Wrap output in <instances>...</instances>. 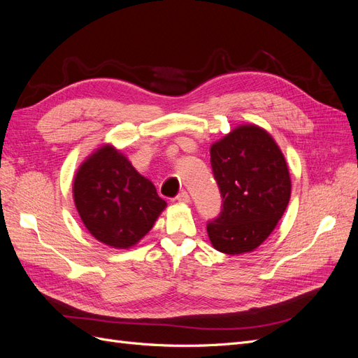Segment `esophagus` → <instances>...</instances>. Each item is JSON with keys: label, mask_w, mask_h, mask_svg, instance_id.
Here are the masks:
<instances>
[{"label": "esophagus", "mask_w": 358, "mask_h": 358, "mask_svg": "<svg viewBox=\"0 0 358 358\" xmlns=\"http://www.w3.org/2000/svg\"><path fill=\"white\" fill-rule=\"evenodd\" d=\"M176 200H178L179 203H189V196H188V192H187V191H182V192H179L178 196H176Z\"/></svg>", "instance_id": "obj_1"}]
</instances>
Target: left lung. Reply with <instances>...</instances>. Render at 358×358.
<instances>
[{
  "label": "left lung",
  "mask_w": 358,
  "mask_h": 358,
  "mask_svg": "<svg viewBox=\"0 0 358 358\" xmlns=\"http://www.w3.org/2000/svg\"><path fill=\"white\" fill-rule=\"evenodd\" d=\"M210 164L222 209L208 222L209 239L224 254L251 252L275 230L288 206L285 158L263 128L241 125L212 145Z\"/></svg>",
  "instance_id": "obj_1"
}]
</instances>
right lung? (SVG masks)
<instances>
[{
	"label": "right lung",
	"instance_id": "add662e5",
	"mask_svg": "<svg viewBox=\"0 0 358 358\" xmlns=\"http://www.w3.org/2000/svg\"><path fill=\"white\" fill-rule=\"evenodd\" d=\"M74 204L88 231L112 248L136 245L167 203L121 152L107 145L86 159L73 183Z\"/></svg>",
	"mask_w": 358,
	"mask_h": 358
}]
</instances>
